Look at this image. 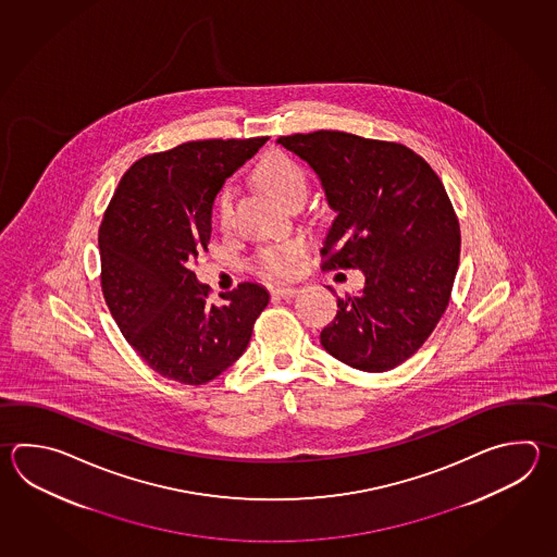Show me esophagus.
<instances>
[{"label": "esophagus", "mask_w": 557, "mask_h": 557, "mask_svg": "<svg viewBox=\"0 0 557 557\" xmlns=\"http://www.w3.org/2000/svg\"><path fill=\"white\" fill-rule=\"evenodd\" d=\"M297 294H299V289L297 287H289V285H280V287L273 289V296L284 297V299L296 297Z\"/></svg>", "instance_id": "esophagus-1"}]
</instances>
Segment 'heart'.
Wrapping results in <instances>:
<instances>
[{"mask_svg": "<svg viewBox=\"0 0 557 557\" xmlns=\"http://www.w3.org/2000/svg\"><path fill=\"white\" fill-rule=\"evenodd\" d=\"M256 176L261 186L284 206L289 205L299 196H306V172L297 164L296 160L287 157L284 152H273L261 160ZM234 198H236V193L232 186H224L218 194L216 218L222 230H226L232 224ZM301 250H304V246L294 239L270 244L258 251L256 265L263 275L287 277L296 270V261Z\"/></svg>", "mask_w": 557, "mask_h": 557, "instance_id": "heart-1", "label": "heart"}]
</instances>
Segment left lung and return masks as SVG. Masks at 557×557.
Segmentation results:
<instances>
[{
  "label": "left lung",
  "mask_w": 557,
  "mask_h": 557,
  "mask_svg": "<svg viewBox=\"0 0 557 557\" xmlns=\"http://www.w3.org/2000/svg\"><path fill=\"white\" fill-rule=\"evenodd\" d=\"M277 143L315 171L337 214L321 268L364 273L361 294L337 297L323 349L364 373L395 369L429 339L453 294L460 226L443 182L398 143L341 131Z\"/></svg>",
  "instance_id": "left-lung-1"
}]
</instances>
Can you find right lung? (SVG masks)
Returning <instances> with one entry per match:
<instances>
[{
	"label": "right lung",
	"instance_id": "obj_1",
	"mask_svg": "<svg viewBox=\"0 0 557 557\" xmlns=\"http://www.w3.org/2000/svg\"><path fill=\"white\" fill-rule=\"evenodd\" d=\"M268 137L193 140L137 160L119 182L99 227L101 287L121 333L159 375L205 385L236 363L265 287L244 282L208 301L196 280L208 251L214 198Z\"/></svg>",
	"mask_w": 557,
	"mask_h": 557
}]
</instances>
